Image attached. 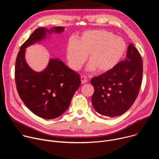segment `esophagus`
Listing matches in <instances>:
<instances>
[{"label":"esophagus","mask_w":159,"mask_h":159,"mask_svg":"<svg viewBox=\"0 0 159 159\" xmlns=\"http://www.w3.org/2000/svg\"><path fill=\"white\" fill-rule=\"evenodd\" d=\"M80 80H81V83L82 84H84L85 83H86L87 82V78L85 77H84V76H82L81 78H80Z\"/></svg>","instance_id":"34e87169"}]
</instances>
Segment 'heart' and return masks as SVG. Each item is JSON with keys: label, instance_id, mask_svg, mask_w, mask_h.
<instances>
[{"label": "heart", "instance_id": "heart-1", "mask_svg": "<svg viewBox=\"0 0 159 159\" xmlns=\"http://www.w3.org/2000/svg\"><path fill=\"white\" fill-rule=\"evenodd\" d=\"M126 50L125 40L103 30L88 31L77 41L71 39L67 44L66 57L70 66L78 70L88 55L87 70L105 72L115 67Z\"/></svg>", "mask_w": 159, "mask_h": 159}]
</instances>
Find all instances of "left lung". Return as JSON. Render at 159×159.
I'll list each match as a JSON object with an SVG mask.
<instances>
[{"instance_id":"1","label":"left lung","mask_w":159,"mask_h":159,"mask_svg":"<svg viewBox=\"0 0 159 159\" xmlns=\"http://www.w3.org/2000/svg\"><path fill=\"white\" fill-rule=\"evenodd\" d=\"M142 75V57L131 43L125 60L90 80L94 87L91 100L95 111L109 117L123 115L131 107L138 96Z\"/></svg>"}]
</instances>
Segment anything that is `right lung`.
Returning a JSON list of instances; mask_svg holds the SVG:
<instances>
[{
    "instance_id": "right-lung-1",
    "label": "right lung",
    "mask_w": 159,
    "mask_h": 159,
    "mask_svg": "<svg viewBox=\"0 0 159 159\" xmlns=\"http://www.w3.org/2000/svg\"><path fill=\"white\" fill-rule=\"evenodd\" d=\"M64 29L58 26L36 29L22 44L16 58L15 81L18 94L31 111L44 119L58 118L69 108L80 85V77L57 58H51L43 71L33 70L26 63V48L41 42L47 34L61 33Z\"/></svg>"
}]
</instances>
